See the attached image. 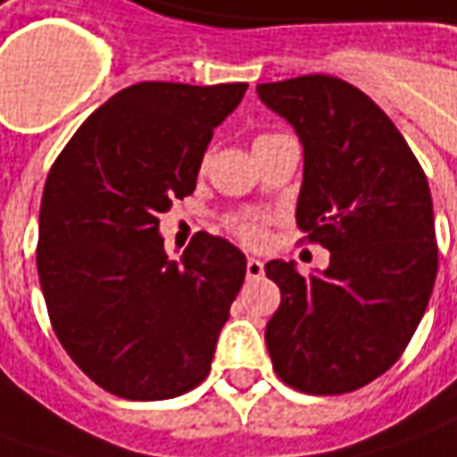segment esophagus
Returning <instances> with one entry per match:
<instances>
[{
	"label": "esophagus",
	"instance_id": "1",
	"mask_svg": "<svg viewBox=\"0 0 457 457\" xmlns=\"http://www.w3.org/2000/svg\"><path fill=\"white\" fill-rule=\"evenodd\" d=\"M262 274H264V264L259 259H249L246 262V277L249 279H262Z\"/></svg>",
	"mask_w": 457,
	"mask_h": 457
}]
</instances>
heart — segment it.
<instances>
[{"label":"heart","mask_w":457,"mask_h":457,"mask_svg":"<svg viewBox=\"0 0 457 457\" xmlns=\"http://www.w3.org/2000/svg\"><path fill=\"white\" fill-rule=\"evenodd\" d=\"M226 228L237 238H241L244 244H262L264 241V223L259 219H252V216H228Z\"/></svg>","instance_id":"heart-1"}]
</instances>
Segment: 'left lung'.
Listing matches in <instances>:
<instances>
[{
    "instance_id": "8db88e82",
    "label": "left lung",
    "mask_w": 457,
    "mask_h": 457,
    "mask_svg": "<svg viewBox=\"0 0 457 457\" xmlns=\"http://www.w3.org/2000/svg\"><path fill=\"white\" fill-rule=\"evenodd\" d=\"M305 147L300 241L330 252L325 272L264 267L282 303L264 341L277 377L305 395H348L392 369L412 341L437 274L425 170L392 119L336 76L259 83Z\"/></svg>"
}]
</instances>
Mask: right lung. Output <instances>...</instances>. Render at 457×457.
<instances>
[{
	"instance_id": "1",
	"label": "right lung",
	"mask_w": 457,
	"mask_h": 457,
	"mask_svg": "<svg viewBox=\"0 0 457 457\" xmlns=\"http://www.w3.org/2000/svg\"><path fill=\"white\" fill-rule=\"evenodd\" d=\"M246 83L145 80L98 106L45 180L37 274L50 325L80 371L121 399L154 402L195 389L246 256L195 234L170 262L160 213L195 190L213 129Z\"/></svg>"
}]
</instances>
